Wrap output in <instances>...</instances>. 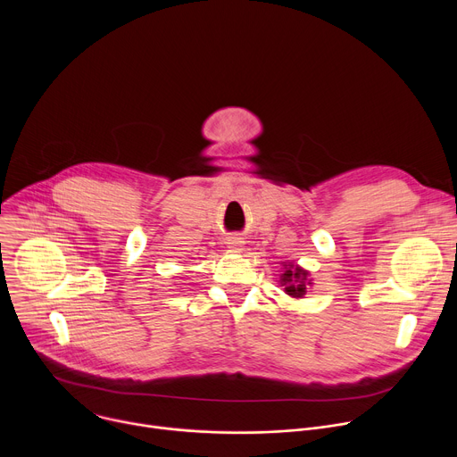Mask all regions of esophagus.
Returning <instances> with one entry per match:
<instances>
[{"label": "esophagus", "mask_w": 457, "mask_h": 457, "mask_svg": "<svg viewBox=\"0 0 457 457\" xmlns=\"http://www.w3.org/2000/svg\"><path fill=\"white\" fill-rule=\"evenodd\" d=\"M226 245H228L231 251L238 253V251L244 249V240H242L240 237H229V238L226 240Z\"/></svg>", "instance_id": "1"}]
</instances>
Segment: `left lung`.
I'll return each instance as SVG.
<instances>
[{
    "label": "left lung",
    "instance_id": "1",
    "mask_svg": "<svg viewBox=\"0 0 457 457\" xmlns=\"http://www.w3.org/2000/svg\"><path fill=\"white\" fill-rule=\"evenodd\" d=\"M282 273H280V286H284L286 295L291 298H303L307 293V287L312 286V280L309 278V271L300 268L298 264L293 262H284L282 264Z\"/></svg>",
    "mask_w": 457,
    "mask_h": 457
}]
</instances>
